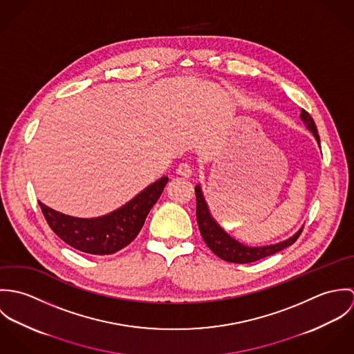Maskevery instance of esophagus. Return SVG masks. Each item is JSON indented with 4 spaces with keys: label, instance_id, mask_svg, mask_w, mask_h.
Instances as JSON below:
<instances>
[{
    "label": "esophagus",
    "instance_id": "obj_1",
    "mask_svg": "<svg viewBox=\"0 0 354 354\" xmlns=\"http://www.w3.org/2000/svg\"><path fill=\"white\" fill-rule=\"evenodd\" d=\"M177 174L183 176V177H191L192 167L188 163H180L177 167Z\"/></svg>",
    "mask_w": 354,
    "mask_h": 354
}]
</instances>
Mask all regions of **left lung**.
<instances>
[{
  "instance_id": "left-lung-1",
  "label": "left lung",
  "mask_w": 354,
  "mask_h": 354,
  "mask_svg": "<svg viewBox=\"0 0 354 354\" xmlns=\"http://www.w3.org/2000/svg\"><path fill=\"white\" fill-rule=\"evenodd\" d=\"M301 120L305 122L306 128L313 133V136L316 138V140L320 146V138H319V133L316 129V124H315L313 118L310 117V114L304 109L301 110ZM195 191H196V219H198V225H199V230H201L203 240L212 252L226 261L245 264V263H252L256 260H260L263 257H267L270 254H274V253L279 252V251L290 247L292 244H295L297 241V239L300 237V234L303 232V229H301L289 240L282 241L279 244H274V245H267V247L243 245L239 241H236L234 239H232L209 215L208 207L203 198L199 185L195 188Z\"/></svg>"
}]
</instances>
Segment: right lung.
<instances>
[{"mask_svg":"<svg viewBox=\"0 0 354 354\" xmlns=\"http://www.w3.org/2000/svg\"><path fill=\"white\" fill-rule=\"evenodd\" d=\"M167 177L155 181L131 202L100 218H75L39 202L51 230L69 247L91 254H110L131 244L167 184Z\"/></svg>","mask_w":354,"mask_h":354,"instance_id":"right-lung-1","label":"right lung"}]
</instances>
